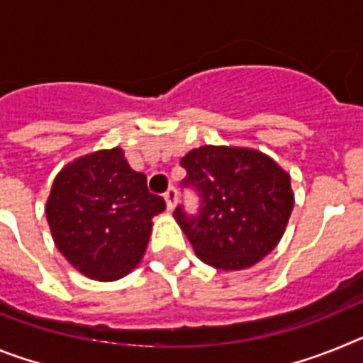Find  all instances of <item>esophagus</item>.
Here are the masks:
<instances>
[{
    "mask_svg": "<svg viewBox=\"0 0 363 363\" xmlns=\"http://www.w3.org/2000/svg\"><path fill=\"white\" fill-rule=\"evenodd\" d=\"M165 198V203H167V211H172L176 207V201H178V192H176L174 187H169V191L163 194Z\"/></svg>",
    "mask_w": 363,
    "mask_h": 363,
    "instance_id": "34e87169",
    "label": "esophagus"
}]
</instances>
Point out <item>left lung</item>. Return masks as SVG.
<instances>
[{
  "mask_svg": "<svg viewBox=\"0 0 363 363\" xmlns=\"http://www.w3.org/2000/svg\"><path fill=\"white\" fill-rule=\"evenodd\" d=\"M184 187L200 196L198 214L178 205L174 218L201 262L240 271L278 245L294 205L289 174L267 154L203 145L182 158Z\"/></svg>",
  "mask_w": 363,
  "mask_h": 363,
  "instance_id": "8db88e82",
  "label": "left lung"
}]
</instances>
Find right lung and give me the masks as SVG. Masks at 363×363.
Here are the masks:
<instances>
[{
    "label": "right lung",
    "instance_id": "1",
    "mask_svg": "<svg viewBox=\"0 0 363 363\" xmlns=\"http://www.w3.org/2000/svg\"><path fill=\"white\" fill-rule=\"evenodd\" d=\"M165 209L143 172L120 147L74 160L54 179L47 221L56 247L82 274L112 281L129 274L149 243L152 218Z\"/></svg>",
    "mask_w": 363,
    "mask_h": 363
}]
</instances>
